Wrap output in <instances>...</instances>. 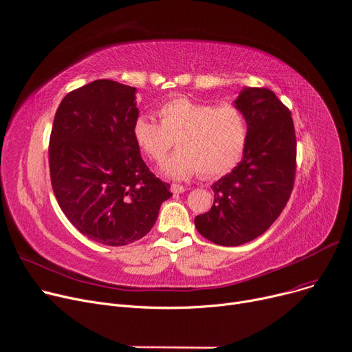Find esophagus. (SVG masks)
<instances>
[{"mask_svg":"<svg viewBox=\"0 0 352 352\" xmlns=\"http://www.w3.org/2000/svg\"><path fill=\"white\" fill-rule=\"evenodd\" d=\"M170 190H172L175 195H177V193H183V192H185L186 188L182 186V185H175V183H173V185L170 186Z\"/></svg>","mask_w":352,"mask_h":352,"instance_id":"obj_1","label":"esophagus"}]
</instances>
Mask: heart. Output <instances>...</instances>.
I'll return each instance as SVG.
<instances>
[{"mask_svg": "<svg viewBox=\"0 0 352 352\" xmlns=\"http://www.w3.org/2000/svg\"><path fill=\"white\" fill-rule=\"evenodd\" d=\"M157 116H139L133 124V139L142 152L162 162L176 139L179 150L160 170L172 179H188L197 172L205 177L228 173L242 159L249 136L243 111L235 104L213 106L188 97L163 103Z\"/></svg>", "mask_w": 352, "mask_h": 352, "instance_id": "1", "label": "heart"}]
</instances>
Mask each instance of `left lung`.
Segmentation results:
<instances>
[{
	"mask_svg": "<svg viewBox=\"0 0 352 352\" xmlns=\"http://www.w3.org/2000/svg\"><path fill=\"white\" fill-rule=\"evenodd\" d=\"M233 104L249 126L243 157L212 185L210 210L195 217L200 235L222 246L254 241L276 221L291 196L296 169L291 111L275 93L243 87Z\"/></svg>",
	"mask_w": 352,
	"mask_h": 352,
	"instance_id": "8db88e82",
	"label": "left lung"
}]
</instances>
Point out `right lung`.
<instances>
[{
  "instance_id": "obj_1",
  "label": "right lung",
  "mask_w": 352,
  "mask_h": 352,
  "mask_svg": "<svg viewBox=\"0 0 352 352\" xmlns=\"http://www.w3.org/2000/svg\"><path fill=\"white\" fill-rule=\"evenodd\" d=\"M136 91L113 80L73 90L61 100L50 136V176L61 210L82 235L109 246L147 235L172 196L133 139Z\"/></svg>"
}]
</instances>
